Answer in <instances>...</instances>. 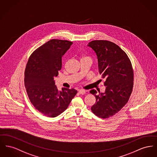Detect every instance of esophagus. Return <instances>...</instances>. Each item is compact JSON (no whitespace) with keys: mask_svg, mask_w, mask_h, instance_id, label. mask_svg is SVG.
<instances>
[{"mask_svg":"<svg viewBox=\"0 0 157 157\" xmlns=\"http://www.w3.org/2000/svg\"><path fill=\"white\" fill-rule=\"evenodd\" d=\"M85 92H86V91L85 90H79V93L80 94H85Z\"/></svg>","mask_w":157,"mask_h":157,"instance_id":"esophagus-1","label":"esophagus"}]
</instances>
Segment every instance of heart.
Returning a JSON list of instances; mask_svg holds the SVG:
<instances>
[{
    "label": "heart",
    "instance_id": "obj_1",
    "mask_svg": "<svg viewBox=\"0 0 157 157\" xmlns=\"http://www.w3.org/2000/svg\"><path fill=\"white\" fill-rule=\"evenodd\" d=\"M83 58H90L89 57H88V56H83L82 57V59H83Z\"/></svg>",
    "mask_w": 157,
    "mask_h": 157
}]
</instances>
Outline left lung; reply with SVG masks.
Returning <instances> with one entry per match:
<instances>
[{
    "label": "left lung",
    "instance_id": "left-lung-1",
    "mask_svg": "<svg viewBox=\"0 0 157 157\" xmlns=\"http://www.w3.org/2000/svg\"><path fill=\"white\" fill-rule=\"evenodd\" d=\"M88 46L95 52L100 74L105 78L104 93L90 92L96 98L91 110L97 116L106 119L114 116L129 100L133 86V71L126 53L115 43L107 40H94Z\"/></svg>",
    "mask_w": 157,
    "mask_h": 157
}]
</instances>
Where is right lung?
Returning a JSON list of instances; mask_svg holds the SVG:
<instances>
[{"label":"right lung","mask_w":157,"mask_h":157,"mask_svg":"<svg viewBox=\"0 0 157 157\" xmlns=\"http://www.w3.org/2000/svg\"><path fill=\"white\" fill-rule=\"evenodd\" d=\"M72 42L52 39L39 47L29 57L24 83L29 99L44 115L55 117L67 109L77 91L74 88L59 91L54 78L62 68V57Z\"/></svg>","instance_id":"obj_1"}]
</instances>
